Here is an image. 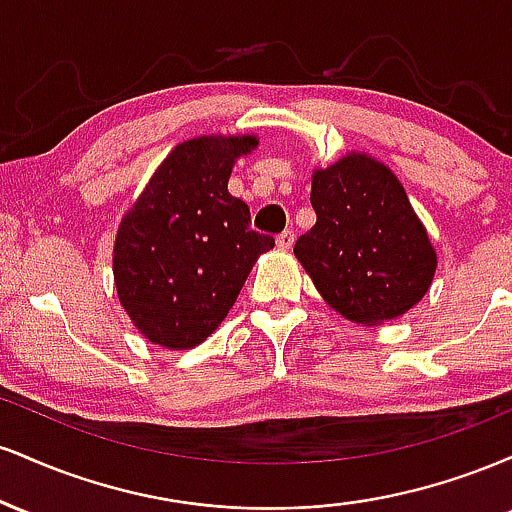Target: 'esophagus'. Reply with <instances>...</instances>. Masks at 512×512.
I'll use <instances>...</instances> for the list:
<instances>
[{"mask_svg": "<svg viewBox=\"0 0 512 512\" xmlns=\"http://www.w3.org/2000/svg\"><path fill=\"white\" fill-rule=\"evenodd\" d=\"M293 240H296V236H293V231H284L279 238H276V248H279V250H291L293 248Z\"/></svg>", "mask_w": 512, "mask_h": 512, "instance_id": "esophagus-1", "label": "esophagus"}]
</instances>
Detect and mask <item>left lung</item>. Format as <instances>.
<instances>
[{
  "mask_svg": "<svg viewBox=\"0 0 512 512\" xmlns=\"http://www.w3.org/2000/svg\"><path fill=\"white\" fill-rule=\"evenodd\" d=\"M317 221L293 255L315 289L356 325H383L414 308L431 289L438 255L385 163L351 151L313 173Z\"/></svg>",
  "mask_w": 512,
  "mask_h": 512,
  "instance_id": "8db88e82",
  "label": "left lung"
}]
</instances>
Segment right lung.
<instances>
[{"instance_id":"right-lung-1","label":"right lung","mask_w":512,"mask_h":512,"mask_svg":"<svg viewBox=\"0 0 512 512\" xmlns=\"http://www.w3.org/2000/svg\"><path fill=\"white\" fill-rule=\"evenodd\" d=\"M250 134H204L175 146L122 216L113 248L117 298L151 344L185 351L214 334L252 264L274 248L250 228V209L228 192Z\"/></svg>"}]
</instances>
